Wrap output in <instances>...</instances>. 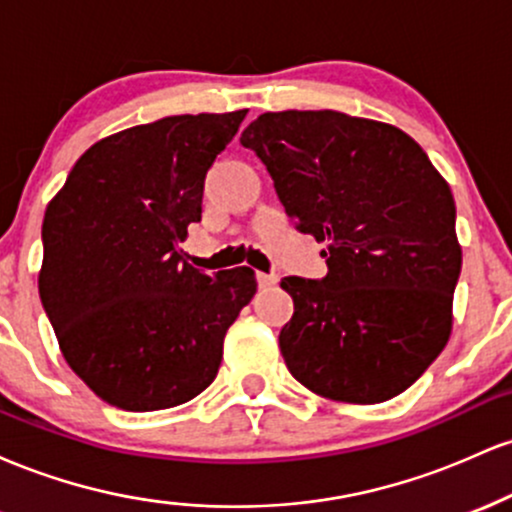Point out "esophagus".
I'll list each match as a JSON object with an SVG mask.
<instances>
[{
	"label": "esophagus",
	"instance_id": "obj_1",
	"mask_svg": "<svg viewBox=\"0 0 512 512\" xmlns=\"http://www.w3.org/2000/svg\"><path fill=\"white\" fill-rule=\"evenodd\" d=\"M257 284H260V289H269V286L276 284V274L257 272Z\"/></svg>",
	"mask_w": 512,
	"mask_h": 512
}]
</instances>
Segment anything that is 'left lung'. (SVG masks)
<instances>
[{
	"instance_id": "8db88e82",
	"label": "left lung",
	"mask_w": 512,
	"mask_h": 512,
	"mask_svg": "<svg viewBox=\"0 0 512 512\" xmlns=\"http://www.w3.org/2000/svg\"><path fill=\"white\" fill-rule=\"evenodd\" d=\"M286 214L327 243L322 279L286 276V368L315 395L375 404L436 361L462 269L448 182L402 129L337 110L264 113L240 137Z\"/></svg>"
}]
</instances>
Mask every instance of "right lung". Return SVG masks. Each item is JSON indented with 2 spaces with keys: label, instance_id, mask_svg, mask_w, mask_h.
<instances>
[{
  "label": "right lung",
  "instance_id": "obj_1",
  "mask_svg": "<svg viewBox=\"0 0 512 512\" xmlns=\"http://www.w3.org/2000/svg\"><path fill=\"white\" fill-rule=\"evenodd\" d=\"M245 115L122 129L74 163L48 204L40 301L69 366L117 409L178 407L207 390L226 330L255 296L250 267L204 274L178 248Z\"/></svg>",
  "mask_w": 512,
  "mask_h": 512
}]
</instances>
